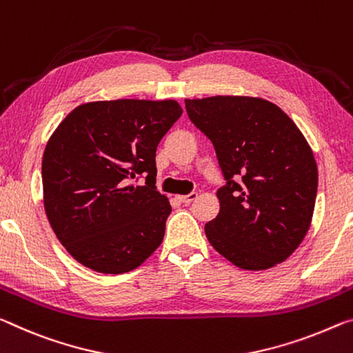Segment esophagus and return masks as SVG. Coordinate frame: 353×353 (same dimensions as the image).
Here are the masks:
<instances>
[{"instance_id":"esophagus-1","label":"esophagus","mask_w":353,"mask_h":353,"mask_svg":"<svg viewBox=\"0 0 353 353\" xmlns=\"http://www.w3.org/2000/svg\"><path fill=\"white\" fill-rule=\"evenodd\" d=\"M198 198V193H190V194H185V196H177V199L181 201L182 204H190L192 201H194Z\"/></svg>"}]
</instances>
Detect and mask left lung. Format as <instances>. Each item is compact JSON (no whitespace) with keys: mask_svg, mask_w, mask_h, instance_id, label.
<instances>
[{"mask_svg":"<svg viewBox=\"0 0 353 353\" xmlns=\"http://www.w3.org/2000/svg\"><path fill=\"white\" fill-rule=\"evenodd\" d=\"M190 121L214 144L226 185L205 223L218 253L243 270H267L299 248L310 229L317 165L294 121L259 97L187 99Z\"/></svg>","mask_w":353,"mask_h":353,"instance_id":"8db88e82","label":"left lung"}]
</instances>
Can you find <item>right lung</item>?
Segmentation results:
<instances>
[{"instance_id":"add662e5","label":"right lung","mask_w":353,"mask_h":353,"mask_svg":"<svg viewBox=\"0 0 353 353\" xmlns=\"http://www.w3.org/2000/svg\"><path fill=\"white\" fill-rule=\"evenodd\" d=\"M176 100H100L72 110L42 159L43 207L69 254L99 273L135 270L160 247L170 201L155 150L181 117ZM144 174L147 183L133 186Z\"/></svg>"}]
</instances>
